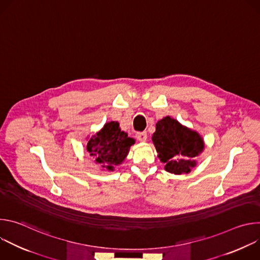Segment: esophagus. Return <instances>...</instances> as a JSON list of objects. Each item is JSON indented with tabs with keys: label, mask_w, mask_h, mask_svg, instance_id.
Returning a JSON list of instances; mask_svg holds the SVG:
<instances>
[{
	"label": "esophagus",
	"mask_w": 260,
	"mask_h": 260,
	"mask_svg": "<svg viewBox=\"0 0 260 260\" xmlns=\"http://www.w3.org/2000/svg\"><path fill=\"white\" fill-rule=\"evenodd\" d=\"M137 139L140 141V142H146L147 140V133L146 132H142V133H138L136 135Z\"/></svg>",
	"instance_id": "obj_1"
}]
</instances>
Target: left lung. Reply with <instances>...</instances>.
<instances>
[{
  "label": "left lung",
  "instance_id": "1",
  "mask_svg": "<svg viewBox=\"0 0 260 260\" xmlns=\"http://www.w3.org/2000/svg\"><path fill=\"white\" fill-rule=\"evenodd\" d=\"M152 142L165 170L175 175L190 173L205 149L204 139L197 131L170 116L157 121Z\"/></svg>",
  "mask_w": 260,
  "mask_h": 260
}]
</instances>
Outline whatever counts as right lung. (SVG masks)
Segmentation results:
<instances>
[{
	"label": "right lung",
	"instance_id": "add662e5",
	"mask_svg": "<svg viewBox=\"0 0 260 260\" xmlns=\"http://www.w3.org/2000/svg\"><path fill=\"white\" fill-rule=\"evenodd\" d=\"M134 144L135 139L121 131L117 121H111L105 123L88 140L87 149L95 158V164L101 165L104 170L113 172L116 166L124 161Z\"/></svg>",
	"mask_w": 260,
	"mask_h": 260
}]
</instances>
